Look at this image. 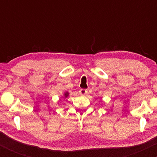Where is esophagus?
Returning <instances> with one entry per match:
<instances>
[{
	"label": "esophagus",
	"instance_id": "1",
	"mask_svg": "<svg viewBox=\"0 0 157 157\" xmlns=\"http://www.w3.org/2000/svg\"><path fill=\"white\" fill-rule=\"evenodd\" d=\"M79 92H80V95H82V96H85V95H86V94L88 93V91H87V90H86V89H82L80 90V91H79Z\"/></svg>",
	"mask_w": 157,
	"mask_h": 157
}]
</instances>
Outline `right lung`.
I'll list each match as a JSON object with an SVG mask.
<instances>
[{
	"instance_id": "add662e5",
	"label": "right lung",
	"mask_w": 157,
	"mask_h": 157,
	"mask_svg": "<svg viewBox=\"0 0 157 157\" xmlns=\"http://www.w3.org/2000/svg\"><path fill=\"white\" fill-rule=\"evenodd\" d=\"M63 95H64V97L65 98H67L68 97V95H69V92H68V91H65L63 93Z\"/></svg>"
}]
</instances>
